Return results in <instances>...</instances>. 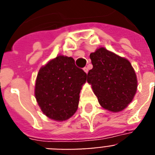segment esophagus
I'll list each match as a JSON object with an SVG mask.
<instances>
[{"label": "esophagus", "instance_id": "obj_1", "mask_svg": "<svg viewBox=\"0 0 155 155\" xmlns=\"http://www.w3.org/2000/svg\"><path fill=\"white\" fill-rule=\"evenodd\" d=\"M83 70L85 71V73H86V74H87V73H88V68H87V67H85V68H83Z\"/></svg>", "mask_w": 155, "mask_h": 155}]
</instances>
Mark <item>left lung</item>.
Returning <instances> with one entry per match:
<instances>
[{
	"instance_id": "8db88e82",
	"label": "left lung",
	"mask_w": 155,
	"mask_h": 155,
	"mask_svg": "<svg viewBox=\"0 0 155 155\" xmlns=\"http://www.w3.org/2000/svg\"><path fill=\"white\" fill-rule=\"evenodd\" d=\"M93 69L87 74V82L102 107L112 112L126 108L137 89L136 73L127 59L104 48L90 55Z\"/></svg>"
}]
</instances>
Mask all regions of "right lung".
<instances>
[{"mask_svg":"<svg viewBox=\"0 0 155 155\" xmlns=\"http://www.w3.org/2000/svg\"><path fill=\"white\" fill-rule=\"evenodd\" d=\"M87 75L74 58L59 55L37 74L35 96L43 113L56 121L66 120L78 107L79 94Z\"/></svg>","mask_w":155,"mask_h":155,"instance_id":"add662e5","label":"right lung"}]
</instances>
